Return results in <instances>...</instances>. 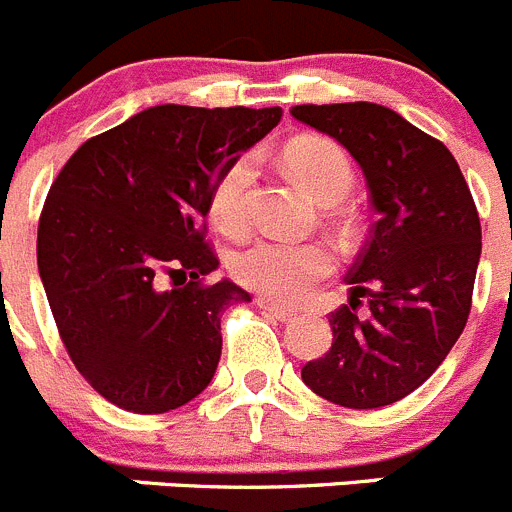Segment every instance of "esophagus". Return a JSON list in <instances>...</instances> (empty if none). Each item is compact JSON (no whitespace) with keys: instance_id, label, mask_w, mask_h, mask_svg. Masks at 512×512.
Masks as SVG:
<instances>
[{"instance_id":"1","label":"esophagus","mask_w":512,"mask_h":512,"mask_svg":"<svg viewBox=\"0 0 512 512\" xmlns=\"http://www.w3.org/2000/svg\"><path fill=\"white\" fill-rule=\"evenodd\" d=\"M259 309L264 314H269V317H274V320H279V322H287V320H292L294 317V312L292 309H284V307H276V304H271V302H266V299H259Z\"/></svg>"}]
</instances>
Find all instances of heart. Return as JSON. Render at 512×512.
<instances>
[{"mask_svg":"<svg viewBox=\"0 0 512 512\" xmlns=\"http://www.w3.org/2000/svg\"><path fill=\"white\" fill-rule=\"evenodd\" d=\"M287 170L320 205L340 203L353 187V164L335 142L322 137H299L281 154ZM253 159L228 164L210 190V218L220 231L236 236L248 223V190L253 185ZM335 269L330 248L322 243H294L264 238L231 261L238 284L279 304H297L312 294L314 284Z\"/></svg>","mask_w":512,"mask_h":512,"instance_id":"b5f03b06","label":"heart"}]
</instances>
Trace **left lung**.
<instances>
[{"label":"left lung","mask_w":512,"mask_h":512,"mask_svg":"<svg viewBox=\"0 0 512 512\" xmlns=\"http://www.w3.org/2000/svg\"><path fill=\"white\" fill-rule=\"evenodd\" d=\"M292 116L360 164L375 223L330 314L332 348L302 368L317 396L381 409L421 386L470 317L482 251L480 215L457 159L439 139L378 103H304ZM368 293L369 314L358 318Z\"/></svg>","instance_id":"8db88e82"}]
</instances>
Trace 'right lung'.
I'll use <instances>...</instances> for the list:
<instances>
[{
    "label": "right lung",
    "instance_id": "obj_1",
    "mask_svg": "<svg viewBox=\"0 0 512 512\" xmlns=\"http://www.w3.org/2000/svg\"><path fill=\"white\" fill-rule=\"evenodd\" d=\"M281 121L271 109L164 103L78 147L48 192L37 269L60 340L106 401L164 414L218 368L220 317L251 302L205 243L210 190Z\"/></svg>",
    "mask_w": 512,
    "mask_h": 512
}]
</instances>
